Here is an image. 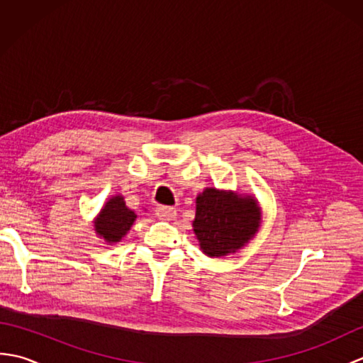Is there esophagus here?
<instances>
[{
  "label": "esophagus",
  "mask_w": 363,
  "mask_h": 363,
  "mask_svg": "<svg viewBox=\"0 0 363 363\" xmlns=\"http://www.w3.org/2000/svg\"><path fill=\"white\" fill-rule=\"evenodd\" d=\"M156 215H157V218H160V220L169 221V220H174V217H176V211L173 209V207H168V206H159L157 209H156Z\"/></svg>",
  "instance_id": "esophagus-1"
}]
</instances>
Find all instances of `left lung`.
Instances as JSON below:
<instances>
[{
	"label": "left lung",
	"instance_id": "obj_1",
	"mask_svg": "<svg viewBox=\"0 0 363 363\" xmlns=\"http://www.w3.org/2000/svg\"><path fill=\"white\" fill-rule=\"evenodd\" d=\"M259 226V204L250 195L209 187L196 196L194 230L206 256L221 257L238 251Z\"/></svg>",
	"mask_w": 363,
	"mask_h": 363
}]
</instances>
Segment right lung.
Segmentation results:
<instances>
[{
	"mask_svg": "<svg viewBox=\"0 0 363 363\" xmlns=\"http://www.w3.org/2000/svg\"><path fill=\"white\" fill-rule=\"evenodd\" d=\"M135 218V212L126 207L125 198L115 195L104 204L95 218V230L107 243H117L128 234Z\"/></svg>",
	"mask_w": 363,
	"mask_h": 363,
	"instance_id": "obj_1",
	"label": "right lung"
}]
</instances>
